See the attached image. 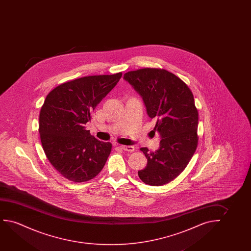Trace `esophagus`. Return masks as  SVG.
Returning <instances> with one entry per match:
<instances>
[{
  "mask_svg": "<svg viewBox=\"0 0 251 251\" xmlns=\"http://www.w3.org/2000/svg\"><path fill=\"white\" fill-rule=\"evenodd\" d=\"M121 148L126 151H134V147H133V146H121Z\"/></svg>",
  "mask_w": 251,
  "mask_h": 251,
  "instance_id": "esophagus-1",
  "label": "esophagus"
}]
</instances>
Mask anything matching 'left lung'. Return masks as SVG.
I'll use <instances>...</instances> for the list:
<instances>
[{
    "mask_svg": "<svg viewBox=\"0 0 251 251\" xmlns=\"http://www.w3.org/2000/svg\"><path fill=\"white\" fill-rule=\"evenodd\" d=\"M141 95L148 115L156 122L160 147L155 151L141 148L148 165L139 171L142 182L161 186L186 168L198 145V110L189 86L174 74L161 69H141L124 74Z\"/></svg>",
    "mask_w": 251,
    "mask_h": 251,
    "instance_id": "obj_1",
    "label": "left lung"
}]
</instances>
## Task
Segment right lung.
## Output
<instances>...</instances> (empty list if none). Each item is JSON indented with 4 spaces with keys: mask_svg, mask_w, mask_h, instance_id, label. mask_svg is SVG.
Segmentation results:
<instances>
[{
    "mask_svg": "<svg viewBox=\"0 0 251 251\" xmlns=\"http://www.w3.org/2000/svg\"><path fill=\"white\" fill-rule=\"evenodd\" d=\"M122 75L117 73L74 79L56 86L45 99L38 128L43 149L53 167L70 181H89L106 163L112 145L97 140L85 124Z\"/></svg>",
    "mask_w": 251,
    "mask_h": 251,
    "instance_id": "obj_1",
    "label": "right lung"
}]
</instances>
